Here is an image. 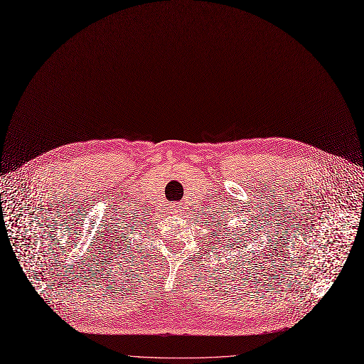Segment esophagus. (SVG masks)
<instances>
[{
	"instance_id": "1",
	"label": "esophagus",
	"mask_w": 364,
	"mask_h": 364,
	"mask_svg": "<svg viewBox=\"0 0 364 364\" xmlns=\"http://www.w3.org/2000/svg\"><path fill=\"white\" fill-rule=\"evenodd\" d=\"M171 211H172V214H179L182 211V205L179 203H172L171 204Z\"/></svg>"
}]
</instances>
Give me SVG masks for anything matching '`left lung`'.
I'll return each mask as SVG.
<instances>
[{
  "label": "left lung",
  "mask_w": 364,
  "mask_h": 364,
  "mask_svg": "<svg viewBox=\"0 0 364 364\" xmlns=\"http://www.w3.org/2000/svg\"><path fill=\"white\" fill-rule=\"evenodd\" d=\"M217 223H218V220H217Z\"/></svg>",
  "instance_id": "8db88e82"
}]
</instances>
